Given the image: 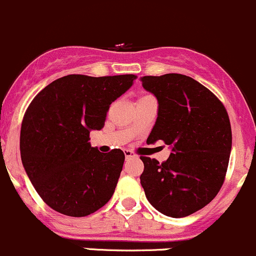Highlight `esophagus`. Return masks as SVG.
Listing matches in <instances>:
<instances>
[{"instance_id":"34e87169","label":"esophagus","mask_w":256,"mask_h":256,"mask_svg":"<svg viewBox=\"0 0 256 256\" xmlns=\"http://www.w3.org/2000/svg\"><path fill=\"white\" fill-rule=\"evenodd\" d=\"M124 156L126 159H130V158H136V154H134L130 150H124Z\"/></svg>"}]
</instances>
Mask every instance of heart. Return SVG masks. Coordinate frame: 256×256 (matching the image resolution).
Returning <instances> with one entry per match:
<instances>
[{"mask_svg":"<svg viewBox=\"0 0 256 256\" xmlns=\"http://www.w3.org/2000/svg\"><path fill=\"white\" fill-rule=\"evenodd\" d=\"M143 97H146V96H143Z\"/></svg>","mask_w":256,"mask_h":256,"instance_id":"heart-1","label":"heart"}]
</instances>
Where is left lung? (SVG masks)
<instances>
[{"mask_svg": "<svg viewBox=\"0 0 256 256\" xmlns=\"http://www.w3.org/2000/svg\"><path fill=\"white\" fill-rule=\"evenodd\" d=\"M142 85L158 100V118L148 144L171 146L166 162L140 156L148 201L172 218L192 214L210 204L224 182L232 128L222 102L207 88L181 74L143 76Z\"/></svg>", "mask_w": 256, "mask_h": 256, "instance_id": "1", "label": "left lung"}]
</instances>
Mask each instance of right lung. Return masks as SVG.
Wrapping results in <instances>:
<instances>
[{
	"label": "right lung",
	"instance_id": "right-lung-1",
	"mask_svg": "<svg viewBox=\"0 0 256 256\" xmlns=\"http://www.w3.org/2000/svg\"><path fill=\"white\" fill-rule=\"evenodd\" d=\"M136 75H68L33 98L20 128V158L44 202L70 217H85L112 197L124 152H101L90 132L104 128L110 104L133 85Z\"/></svg>",
	"mask_w": 256,
	"mask_h": 256
}]
</instances>
